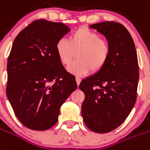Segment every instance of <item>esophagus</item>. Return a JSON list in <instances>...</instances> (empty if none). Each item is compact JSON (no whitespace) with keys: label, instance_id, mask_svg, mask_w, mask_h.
<instances>
[{"label":"esophagus","instance_id":"34e87169","mask_svg":"<svg viewBox=\"0 0 150 150\" xmlns=\"http://www.w3.org/2000/svg\"><path fill=\"white\" fill-rule=\"evenodd\" d=\"M81 79L79 77H76V82H77V84H78V86H79V84L81 83Z\"/></svg>","mask_w":150,"mask_h":150}]
</instances>
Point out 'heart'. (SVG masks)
<instances>
[{
  "label": "heart",
  "mask_w": 150,
  "mask_h": 150,
  "mask_svg": "<svg viewBox=\"0 0 150 150\" xmlns=\"http://www.w3.org/2000/svg\"><path fill=\"white\" fill-rule=\"evenodd\" d=\"M56 50L62 65L69 66L78 53L76 62L69 67L71 73L82 76L91 71L97 72L105 66L111 53L110 44L97 32L87 27L75 30L67 39L60 38L56 44Z\"/></svg>",
  "instance_id": "1"
}]
</instances>
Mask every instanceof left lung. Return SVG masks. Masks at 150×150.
<instances>
[{"instance_id": "left-lung-1", "label": "left lung", "mask_w": 150, "mask_h": 150, "mask_svg": "<svg viewBox=\"0 0 150 150\" xmlns=\"http://www.w3.org/2000/svg\"><path fill=\"white\" fill-rule=\"evenodd\" d=\"M90 28L106 38L111 53L102 69L79 86L85 95L81 115L90 130L104 134L120 126L134 106L139 66L134 43L123 25L110 21Z\"/></svg>"}]
</instances>
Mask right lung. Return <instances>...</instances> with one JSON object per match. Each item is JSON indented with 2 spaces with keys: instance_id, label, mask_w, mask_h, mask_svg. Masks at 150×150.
<instances>
[{
  "instance_id": "right-lung-1",
  "label": "right lung",
  "mask_w": 150,
  "mask_h": 150,
  "mask_svg": "<svg viewBox=\"0 0 150 150\" xmlns=\"http://www.w3.org/2000/svg\"><path fill=\"white\" fill-rule=\"evenodd\" d=\"M70 29L63 23L38 19L21 31L7 60L6 96L19 122L45 131L57 122L62 104L77 84L59 61L56 44Z\"/></svg>"
}]
</instances>
